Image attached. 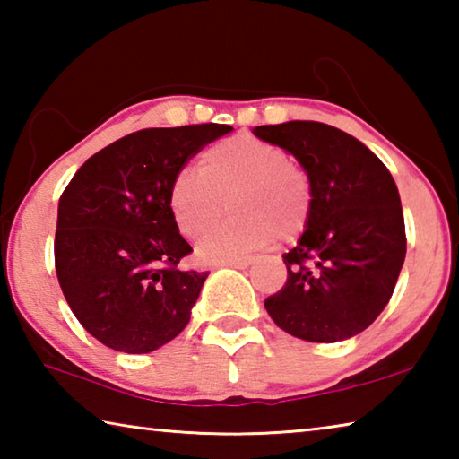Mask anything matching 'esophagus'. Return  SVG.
<instances>
[{"instance_id":"1","label":"esophagus","mask_w":459,"mask_h":459,"mask_svg":"<svg viewBox=\"0 0 459 459\" xmlns=\"http://www.w3.org/2000/svg\"><path fill=\"white\" fill-rule=\"evenodd\" d=\"M253 259H235V261H227L222 263V267H235V269H247L251 265Z\"/></svg>"}]
</instances>
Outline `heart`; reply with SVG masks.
I'll return each mask as SVG.
<instances>
[{"instance_id": "b5f03b06", "label": "heart", "mask_w": 459, "mask_h": 459, "mask_svg": "<svg viewBox=\"0 0 459 459\" xmlns=\"http://www.w3.org/2000/svg\"><path fill=\"white\" fill-rule=\"evenodd\" d=\"M227 200L235 216L198 245L202 261H235L275 237L298 238L312 216V180L283 147L240 134L208 147L198 172L182 169L168 194L176 227L188 238L204 235Z\"/></svg>"}]
</instances>
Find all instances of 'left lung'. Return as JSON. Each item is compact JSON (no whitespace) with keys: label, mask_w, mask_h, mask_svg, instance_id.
I'll return each mask as SVG.
<instances>
[{"label":"left lung","mask_w":459,"mask_h":459,"mask_svg":"<svg viewBox=\"0 0 459 459\" xmlns=\"http://www.w3.org/2000/svg\"><path fill=\"white\" fill-rule=\"evenodd\" d=\"M253 134L290 152L312 180V216L290 253L287 281L265 299L279 328L307 342H340L386 307L407 253L391 172L359 139L317 121L259 126Z\"/></svg>","instance_id":"left-lung-1"}]
</instances>
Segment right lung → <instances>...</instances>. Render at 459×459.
Instances as JSON below:
<instances>
[{
  "label": "right lung",
  "mask_w": 459,
  "mask_h": 459,
  "mask_svg": "<svg viewBox=\"0 0 459 459\" xmlns=\"http://www.w3.org/2000/svg\"><path fill=\"white\" fill-rule=\"evenodd\" d=\"M230 131L219 123L135 131L84 161L62 192L58 283L100 344L147 354L190 322L208 273L178 267L192 247L169 212V184L202 147Z\"/></svg>",
  "instance_id": "obj_1"
}]
</instances>
